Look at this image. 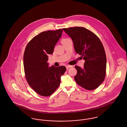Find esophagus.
<instances>
[{"instance_id":"obj_1","label":"esophagus","mask_w":127,"mask_h":127,"mask_svg":"<svg viewBox=\"0 0 127 127\" xmlns=\"http://www.w3.org/2000/svg\"><path fill=\"white\" fill-rule=\"evenodd\" d=\"M73 65H66V68L67 69H68V68H70V67H72Z\"/></svg>"}]
</instances>
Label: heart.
Returning <instances> with one entry per match:
<instances>
[{
    "label": "heart",
    "mask_w": 127,
    "mask_h": 127,
    "mask_svg": "<svg viewBox=\"0 0 127 127\" xmlns=\"http://www.w3.org/2000/svg\"><path fill=\"white\" fill-rule=\"evenodd\" d=\"M66 39H67V38H63V39H62V41H63L64 40Z\"/></svg>",
    "instance_id": "obj_1"
}]
</instances>
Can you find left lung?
Returning a JSON list of instances; mask_svg holds the SVG:
<instances>
[{
  "instance_id": "obj_1",
  "label": "left lung",
  "mask_w": 127,
  "mask_h": 127,
  "mask_svg": "<svg viewBox=\"0 0 127 127\" xmlns=\"http://www.w3.org/2000/svg\"><path fill=\"white\" fill-rule=\"evenodd\" d=\"M63 29L72 39L76 52L85 61L83 68L75 66L77 70L74 77L76 82L86 90L96 89L104 81L106 74V55L100 39L84 27Z\"/></svg>"
}]
</instances>
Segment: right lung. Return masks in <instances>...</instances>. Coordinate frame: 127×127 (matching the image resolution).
Returning <instances> with one entry per match:
<instances>
[{"label": "right lung", "mask_w": 127, "mask_h": 127, "mask_svg": "<svg viewBox=\"0 0 127 127\" xmlns=\"http://www.w3.org/2000/svg\"><path fill=\"white\" fill-rule=\"evenodd\" d=\"M63 29L46 31L34 36L27 44L23 55L26 80L39 95L49 96L59 87L61 77L66 71L64 66H48V54H52L62 36Z\"/></svg>", "instance_id": "right-lung-1"}]
</instances>
